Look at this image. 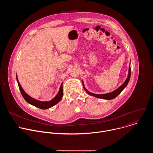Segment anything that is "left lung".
Instances as JSON below:
<instances>
[{
    "label": "left lung",
    "instance_id": "8db88e82",
    "mask_svg": "<svg viewBox=\"0 0 153 153\" xmlns=\"http://www.w3.org/2000/svg\"><path fill=\"white\" fill-rule=\"evenodd\" d=\"M130 76H131V67H130V65L129 67V73H128V76L127 79H126L125 82L119 87V88H117L116 90L110 93H107V94H93L91 93L90 92H89L88 90H87L83 86V88L85 89V90L86 91V92L88 93V94H90L93 96L96 97L97 98H100V99H106V100H110V99H113L114 98H115L116 97H117L122 91V90L125 88L126 86V85H128L129 80L130 79Z\"/></svg>",
    "mask_w": 153,
    "mask_h": 153
}]
</instances>
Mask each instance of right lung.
Returning a JSON list of instances; mask_svg holds the SVG:
<instances>
[{
    "mask_svg": "<svg viewBox=\"0 0 153 153\" xmlns=\"http://www.w3.org/2000/svg\"><path fill=\"white\" fill-rule=\"evenodd\" d=\"M17 83L19 85V88L20 91V93H21L23 97L24 98V99L30 104L34 105L39 108L42 109V110H45V109H48V108H50L53 106L54 105L57 104L62 98V96H63L62 83L60 85V90H59L58 94L56 95V96H55V97L54 99H53L51 100L48 101V102H42V101L37 100L31 97L24 91V90L22 89V88L21 85H20V83L17 79Z\"/></svg>",
    "mask_w": 153,
    "mask_h": 153,
    "instance_id": "right-lung-1",
    "label": "right lung"
}]
</instances>
